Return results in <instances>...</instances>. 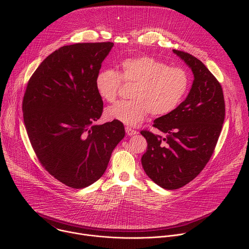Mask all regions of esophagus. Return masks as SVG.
Masks as SVG:
<instances>
[{"label": "esophagus", "instance_id": "34e87169", "mask_svg": "<svg viewBox=\"0 0 249 249\" xmlns=\"http://www.w3.org/2000/svg\"><path fill=\"white\" fill-rule=\"evenodd\" d=\"M125 130H126V133H127L128 136H133V135L138 134V132L136 130H134L133 128H131V127H126Z\"/></svg>", "mask_w": 249, "mask_h": 249}]
</instances>
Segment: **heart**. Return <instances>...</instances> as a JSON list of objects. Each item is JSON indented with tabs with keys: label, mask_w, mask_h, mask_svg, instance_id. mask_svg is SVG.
Here are the masks:
<instances>
[{
	"label": "heart",
	"mask_w": 249,
	"mask_h": 249,
	"mask_svg": "<svg viewBox=\"0 0 249 249\" xmlns=\"http://www.w3.org/2000/svg\"><path fill=\"white\" fill-rule=\"evenodd\" d=\"M122 80L135 83L131 100L117 101L104 111L105 119L135 126L150 112L162 116L172 112L185 97L190 87L187 71L180 67H169L150 56L124 59L120 72L111 69L99 71L94 86L98 95L105 101L115 99Z\"/></svg>",
	"instance_id": "b5f03b06"
}]
</instances>
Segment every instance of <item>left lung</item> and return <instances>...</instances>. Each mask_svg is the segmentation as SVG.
Here are the masks:
<instances>
[{"mask_svg":"<svg viewBox=\"0 0 249 249\" xmlns=\"http://www.w3.org/2000/svg\"><path fill=\"white\" fill-rule=\"evenodd\" d=\"M194 75L183 102L157 118L154 127L165 136L142 131L148 150L142 157L147 175L164 189H178L203 170L213 155L225 120V99L220 83L194 56L173 50Z\"/></svg>","mask_w":249,"mask_h":249,"instance_id":"left-lung-1","label":"left lung"}]
</instances>
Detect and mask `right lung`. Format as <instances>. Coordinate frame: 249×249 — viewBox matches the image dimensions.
<instances>
[{
	"label": "right lung",
	"mask_w": 249,
	"mask_h": 249,
	"mask_svg": "<svg viewBox=\"0 0 249 249\" xmlns=\"http://www.w3.org/2000/svg\"><path fill=\"white\" fill-rule=\"evenodd\" d=\"M112 42L66 45L50 54L28 81L23 121L42 166L81 189L103 175L125 136L122 123L95 125L103 109L94 81Z\"/></svg>",
	"instance_id": "right-lung-1"
}]
</instances>
